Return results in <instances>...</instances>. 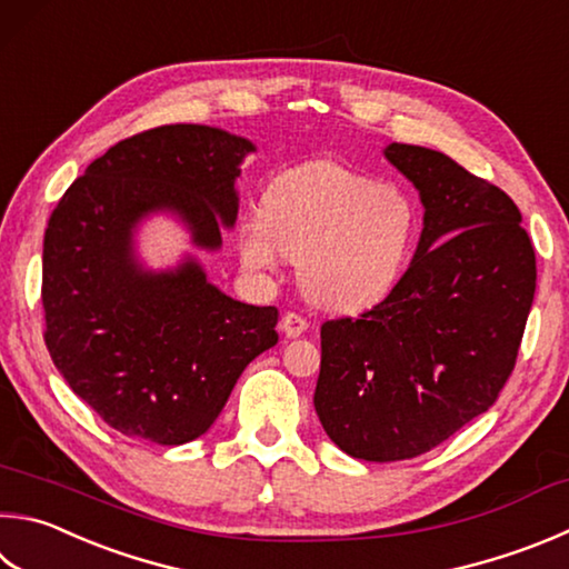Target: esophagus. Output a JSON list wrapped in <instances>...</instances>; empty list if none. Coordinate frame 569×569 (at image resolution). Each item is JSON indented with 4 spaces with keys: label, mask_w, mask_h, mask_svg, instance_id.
Masks as SVG:
<instances>
[{
    "label": "esophagus",
    "mask_w": 569,
    "mask_h": 569,
    "mask_svg": "<svg viewBox=\"0 0 569 569\" xmlns=\"http://www.w3.org/2000/svg\"><path fill=\"white\" fill-rule=\"evenodd\" d=\"M281 330L288 338H298L308 330V320L298 313H286L281 318Z\"/></svg>",
    "instance_id": "34e87169"
}]
</instances>
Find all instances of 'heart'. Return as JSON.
Wrapping results in <instances>:
<instances>
[{
    "instance_id": "b5f03b06",
    "label": "heart",
    "mask_w": 569,
    "mask_h": 569,
    "mask_svg": "<svg viewBox=\"0 0 569 569\" xmlns=\"http://www.w3.org/2000/svg\"><path fill=\"white\" fill-rule=\"evenodd\" d=\"M422 231L420 209L396 183H378L336 161H308L276 177L261 211L239 223L251 271L298 261L303 293L330 313L368 311L396 291Z\"/></svg>"
}]
</instances>
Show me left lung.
Segmentation results:
<instances>
[{"mask_svg": "<svg viewBox=\"0 0 569 569\" xmlns=\"http://www.w3.org/2000/svg\"><path fill=\"white\" fill-rule=\"evenodd\" d=\"M386 159L420 191L418 251L383 303L320 326L313 396L328 438L370 462L418 458L498 400L537 283L508 193L426 147Z\"/></svg>", "mask_w": 569, "mask_h": 569, "instance_id": "1", "label": "left lung"}]
</instances>
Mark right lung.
<instances>
[{"mask_svg": "<svg viewBox=\"0 0 569 569\" xmlns=\"http://www.w3.org/2000/svg\"><path fill=\"white\" fill-rule=\"evenodd\" d=\"M251 151L201 123L141 131L91 161L49 216L44 343L69 388L123 436L159 446L203 436L243 368L278 343L273 306L233 301L193 258L157 273L133 253V229L153 211L177 213L199 249H219Z\"/></svg>", "mask_w": 569, "mask_h": 569, "instance_id": "add662e5", "label": "right lung"}]
</instances>
